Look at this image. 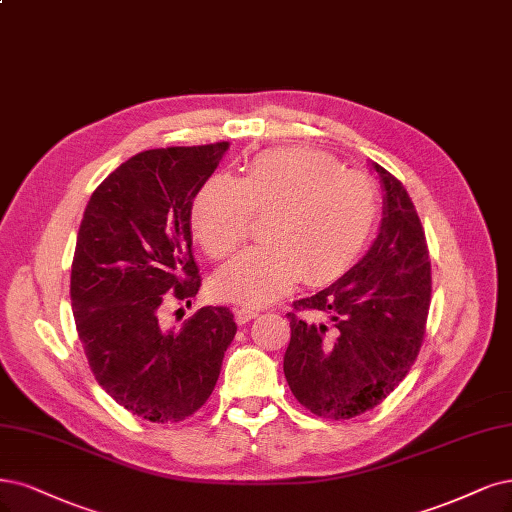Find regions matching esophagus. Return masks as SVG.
<instances>
[{"mask_svg": "<svg viewBox=\"0 0 512 512\" xmlns=\"http://www.w3.org/2000/svg\"><path fill=\"white\" fill-rule=\"evenodd\" d=\"M254 317H258V311H254V309H245V307L235 309V320H237V324H241V326L252 322Z\"/></svg>", "mask_w": 512, "mask_h": 512, "instance_id": "34e87169", "label": "esophagus"}]
</instances>
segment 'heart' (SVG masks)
Segmentation results:
<instances>
[{
    "label": "heart",
    "mask_w": 512,
    "mask_h": 512,
    "mask_svg": "<svg viewBox=\"0 0 512 512\" xmlns=\"http://www.w3.org/2000/svg\"><path fill=\"white\" fill-rule=\"evenodd\" d=\"M264 245L218 269L209 281L218 301L262 307L298 281L328 284L358 260L379 220V195L360 171L330 156L284 148L260 154L243 178L209 180L192 203V231L211 258L233 254L252 216H269Z\"/></svg>",
    "instance_id": "heart-1"
}]
</instances>
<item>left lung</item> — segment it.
I'll return each mask as SVG.
<instances>
[{"label": "left lung", "mask_w": 512, "mask_h": 512, "mask_svg": "<svg viewBox=\"0 0 512 512\" xmlns=\"http://www.w3.org/2000/svg\"><path fill=\"white\" fill-rule=\"evenodd\" d=\"M383 218L370 250L334 284L294 303L284 373L313 415L349 419L394 392L426 334L432 294L424 228L411 197L373 163Z\"/></svg>", "instance_id": "1"}]
</instances>
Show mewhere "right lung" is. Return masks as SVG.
I'll use <instances>...</instances> for the list:
<instances>
[{
  "label": "right lung",
  "mask_w": 512,
  "mask_h": 512,
  "mask_svg": "<svg viewBox=\"0 0 512 512\" xmlns=\"http://www.w3.org/2000/svg\"><path fill=\"white\" fill-rule=\"evenodd\" d=\"M228 142L131 156L84 209L72 262V309L97 383L120 407L156 424L182 421L211 396L237 332L226 307H203L165 328L171 301L197 296L192 201Z\"/></svg>",
  "instance_id": "1"
}]
</instances>
